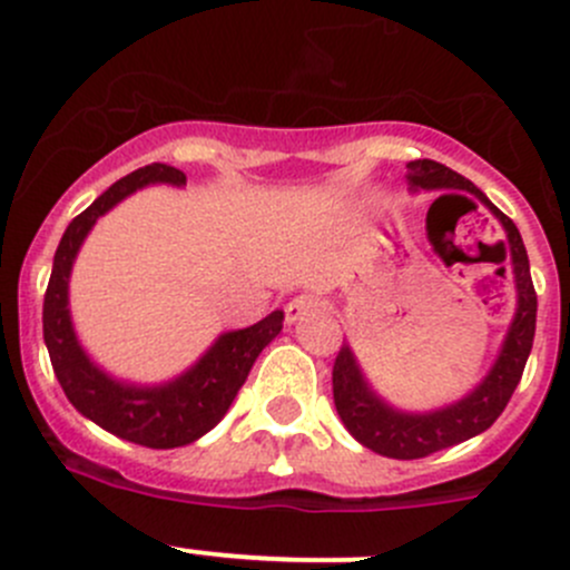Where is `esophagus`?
I'll use <instances>...</instances> for the list:
<instances>
[{
    "label": "esophagus",
    "mask_w": 570,
    "mask_h": 570,
    "mask_svg": "<svg viewBox=\"0 0 570 570\" xmlns=\"http://www.w3.org/2000/svg\"><path fill=\"white\" fill-rule=\"evenodd\" d=\"M322 312H325V303H322L320 297L301 295V297H295V301L286 303V322H297V320L308 317V314H322Z\"/></svg>",
    "instance_id": "34e87169"
}]
</instances>
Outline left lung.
I'll use <instances>...</instances> for the list:
<instances>
[{"mask_svg": "<svg viewBox=\"0 0 570 570\" xmlns=\"http://www.w3.org/2000/svg\"><path fill=\"white\" fill-rule=\"evenodd\" d=\"M407 181L413 189H465L497 215V220L508 232V239L499 243V256L513 258L519 308H515V320L510 325L508 338H504L502 353H499L497 364L491 366L485 381L461 402L441 407V411H394L392 405H386L372 392L370 383L361 375L358 364H355V355L350 353L347 344H342L336 361H333V402H336L338 416H342L344 428L353 433V439L361 441L366 450L396 458V461H416V458H428L433 452L446 450V446L474 439L502 416L521 375H524L534 338V314H538L530 258H527L524 239H521L515 223L504 212H499L469 178L455 174L446 165L433 163V159L407 163ZM441 198H446V195H441Z\"/></svg>", "mask_w": 570, "mask_h": 570, "instance_id": "left-lung-1", "label": "left lung"}]
</instances>
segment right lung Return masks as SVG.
<instances>
[{
	"instance_id": "right-lung-1",
	"label": "right lung",
	"mask_w": 570,
	"mask_h": 570,
	"mask_svg": "<svg viewBox=\"0 0 570 570\" xmlns=\"http://www.w3.org/2000/svg\"><path fill=\"white\" fill-rule=\"evenodd\" d=\"M154 181L184 184L187 176L170 165H146L115 181L82 215L68 223L57 245L55 267L43 295V342L49 347L51 366L62 392L82 416L131 444L174 450V446L193 444L226 416L248 377L253 361L284 327V312H273L243 331L223 333L193 370L165 386H131L105 375L85 355L73 333L71 314H68V275L79 245L88 237L94 223L126 195Z\"/></svg>"
}]
</instances>
